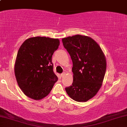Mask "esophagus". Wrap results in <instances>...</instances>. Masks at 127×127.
<instances>
[{"label":"esophagus","instance_id":"34e87169","mask_svg":"<svg viewBox=\"0 0 127 127\" xmlns=\"http://www.w3.org/2000/svg\"><path fill=\"white\" fill-rule=\"evenodd\" d=\"M64 75H65V73H64V72H63V73H62L61 74V77H63V76H64Z\"/></svg>","mask_w":127,"mask_h":127}]
</instances>
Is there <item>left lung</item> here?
<instances>
[{
	"instance_id": "1",
	"label": "left lung",
	"mask_w": 127,
	"mask_h": 127,
	"mask_svg": "<svg viewBox=\"0 0 127 127\" xmlns=\"http://www.w3.org/2000/svg\"><path fill=\"white\" fill-rule=\"evenodd\" d=\"M62 41L73 63V83L65 90L74 101L86 102L102 86L107 67L105 55L99 44L87 36L75 35Z\"/></svg>"
}]
</instances>
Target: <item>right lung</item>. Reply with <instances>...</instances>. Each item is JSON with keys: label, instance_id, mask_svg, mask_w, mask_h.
<instances>
[{"label": "right lung", "instance_id": "obj_1", "mask_svg": "<svg viewBox=\"0 0 127 127\" xmlns=\"http://www.w3.org/2000/svg\"><path fill=\"white\" fill-rule=\"evenodd\" d=\"M57 38L31 37L21 45L17 55L14 73L19 87L35 100L46 97L58 77L53 71L52 57L58 48Z\"/></svg>", "mask_w": 127, "mask_h": 127}]
</instances>
